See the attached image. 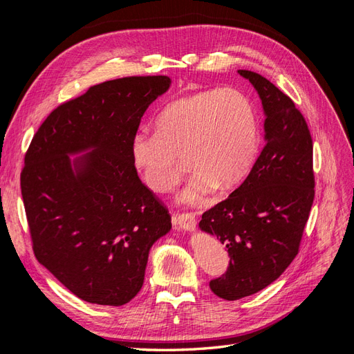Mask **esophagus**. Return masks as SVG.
<instances>
[{"label": "esophagus", "mask_w": 354, "mask_h": 354, "mask_svg": "<svg viewBox=\"0 0 354 354\" xmlns=\"http://www.w3.org/2000/svg\"><path fill=\"white\" fill-rule=\"evenodd\" d=\"M176 226L185 232H192L196 227V217L194 212H183V214H177L174 217Z\"/></svg>", "instance_id": "obj_1"}]
</instances>
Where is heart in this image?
Wrapping results in <instances>:
<instances>
[{
    "instance_id": "b5f03b06",
    "label": "heart",
    "mask_w": 354,
    "mask_h": 354,
    "mask_svg": "<svg viewBox=\"0 0 354 354\" xmlns=\"http://www.w3.org/2000/svg\"><path fill=\"white\" fill-rule=\"evenodd\" d=\"M260 146V122L241 91L207 90L167 104L156 118V133H137L133 164L149 189L165 194L194 169L180 201L196 203L214 187L230 189L248 176Z\"/></svg>"
}]
</instances>
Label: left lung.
<instances>
[{"label": "left lung", "instance_id": "obj_1", "mask_svg": "<svg viewBox=\"0 0 354 354\" xmlns=\"http://www.w3.org/2000/svg\"><path fill=\"white\" fill-rule=\"evenodd\" d=\"M259 93L264 147L243 183L202 214L199 227L226 245L227 272L209 282L234 301L279 277L298 254L315 199L313 142L294 102L260 73L238 71Z\"/></svg>", "mask_w": 354, "mask_h": 354}]
</instances>
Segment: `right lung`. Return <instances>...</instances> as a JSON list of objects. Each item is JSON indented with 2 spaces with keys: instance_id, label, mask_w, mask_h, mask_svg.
I'll return each mask as SVG.
<instances>
[{
  "instance_id": "right-lung-1",
  "label": "right lung",
  "mask_w": 354,
  "mask_h": 354,
  "mask_svg": "<svg viewBox=\"0 0 354 354\" xmlns=\"http://www.w3.org/2000/svg\"><path fill=\"white\" fill-rule=\"evenodd\" d=\"M169 85L164 75L94 85L53 111L26 152L20 187L32 248L87 303L131 301L149 251L171 229L168 209L138 178L131 158L142 116Z\"/></svg>"
}]
</instances>
